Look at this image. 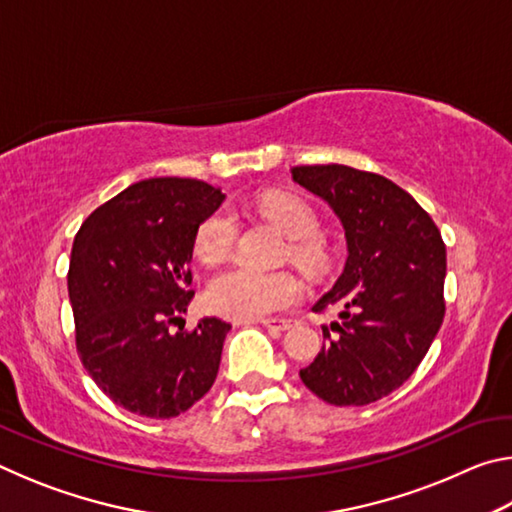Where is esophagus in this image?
Listing matches in <instances>:
<instances>
[{
	"label": "esophagus",
	"instance_id": "34e87169",
	"mask_svg": "<svg viewBox=\"0 0 512 512\" xmlns=\"http://www.w3.org/2000/svg\"><path fill=\"white\" fill-rule=\"evenodd\" d=\"M259 323H262L268 329H277V332H284V329L291 327L293 320L291 318H264V320H259Z\"/></svg>",
	"mask_w": 512,
	"mask_h": 512
}]
</instances>
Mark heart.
Listing matches in <instances>:
<instances>
[{"mask_svg":"<svg viewBox=\"0 0 512 512\" xmlns=\"http://www.w3.org/2000/svg\"><path fill=\"white\" fill-rule=\"evenodd\" d=\"M268 221L293 239L291 257L309 271L325 264L323 241L316 237L318 216L311 205L291 194H271L259 203ZM237 225L228 212H216L201 223L196 235V255L203 264H219L230 255ZM298 296V282L289 273H264L257 268H230L216 275L207 287L205 300L214 314L235 320L264 318L291 305Z\"/></svg>","mask_w":512,"mask_h":512,"instance_id":"obj_1","label":"heart"}]
</instances>
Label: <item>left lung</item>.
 Wrapping results in <instances>:
<instances>
[{
	"mask_svg": "<svg viewBox=\"0 0 512 512\" xmlns=\"http://www.w3.org/2000/svg\"><path fill=\"white\" fill-rule=\"evenodd\" d=\"M291 176L339 216L348 259L314 311L339 309L323 350L300 370L334 406H366L397 391L445 318V244L415 198L379 173L345 164L293 167Z\"/></svg>",
	"mask_w": 512,
	"mask_h": 512,
	"instance_id": "obj_1",
	"label": "left lung"
}]
</instances>
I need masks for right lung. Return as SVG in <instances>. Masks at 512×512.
Masks as SVG:
<instances>
[{"instance_id": "obj_1", "label": "right lung", "mask_w": 512, "mask_h": 512, "mask_svg": "<svg viewBox=\"0 0 512 512\" xmlns=\"http://www.w3.org/2000/svg\"><path fill=\"white\" fill-rule=\"evenodd\" d=\"M194 178H149L97 207L76 232L67 289L76 352L126 411L169 420L192 409L219 372L230 323L203 318L171 332L194 298L198 225L223 203Z\"/></svg>"}]
</instances>
